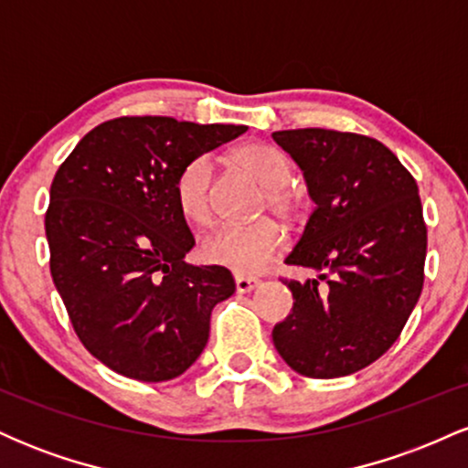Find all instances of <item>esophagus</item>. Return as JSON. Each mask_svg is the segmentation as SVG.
Returning a JSON list of instances; mask_svg holds the SVG:
<instances>
[{
    "label": "esophagus",
    "mask_w": 468,
    "mask_h": 468,
    "mask_svg": "<svg viewBox=\"0 0 468 468\" xmlns=\"http://www.w3.org/2000/svg\"><path fill=\"white\" fill-rule=\"evenodd\" d=\"M257 286H260V279L255 277H244V275H235V290H238L239 294L244 292H252Z\"/></svg>",
    "instance_id": "esophagus-1"
}]
</instances>
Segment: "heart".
<instances>
[{
  "label": "heart",
  "mask_w": 468,
  "mask_h": 468,
  "mask_svg": "<svg viewBox=\"0 0 468 468\" xmlns=\"http://www.w3.org/2000/svg\"><path fill=\"white\" fill-rule=\"evenodd\" d=\"M235 166L244 169L264 186L260 211H272L286 224L303 216V196L292 180V165L282 149L268 143H246L230 152ZM213 160L207 154L193 155L180 166L174 182V197L180 213L193 224H208L213 218ZM283 233L271 218L250 224H227L200 241V255L213 266L233 271L235 275H252L271 264L282 250Z\"/></svg>",
  "instance_id": "obj_1"
}]
</instances>
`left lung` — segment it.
<instances>
[{
    "label": "left lung",
    "mask_w": 468,
    "mask_h": 468,
    "mask_svg": "<svg viewBox=\"0 0 468 468\" xmlns=\"http://www.w3.org/2000/svg\"><path fill=\"white\" fill-rule=\"evenodd\" d=\"M275 143L303 169L314 211L288 266L319 271L292 290L272 343L294 372L336 378L394 346L422 292L427 224L418 185L394 152L363 133L286 130Z\"/></svg>",
    "instance_id": "8db88e82"
}]
</instances>
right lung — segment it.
<instances>
[{"mask_svg": "<svg viewBox=\"0 0 468 468\" xmlns=\"http://www.w3.org/2000/svg\"><path fill=\"white\" fill-rule=\"evenodd\" d=\"M249 127L121 116L85 133L57 169L46 211L52 282L85 350L127 378L160 383L189 369L211 310L235 282L191 266L174 197L180 166Z\"/></svg>", "mask_w": 468, "mask_h": 468, "instance_id": "right-lung-1", "label": "right lung"}]
</instances>
